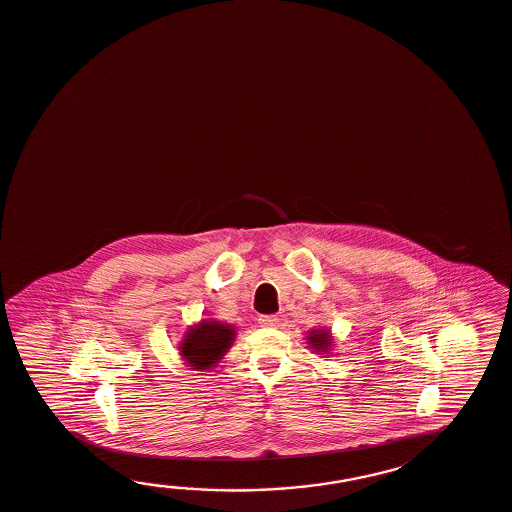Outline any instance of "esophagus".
<instances>
[{"label": "esophagus", "mask_w": 512, "mask_h": 512, "mask_svg": "<svg viewBox=\"0 0 512 512\" xmlns=\"http://www.w3.org/2000/svg\"><path fill=\"white\" fill-rule=\"evenodd\" d=\"M278 317L276 315H262L260 319H258V324L263 326V328H274V326H278Z\"/></svg>", "instance_id": "obj_1"}]
</instances>
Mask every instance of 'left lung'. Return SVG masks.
<instances>
[{"instance_id":"obj_1","label":"left lung","mask_w":512,"mask_h":512,"mask_svg":"<svg viewBox=\"0 0 512 512\" xmlns=\"http://www.w3.org/2000/svg\"><path fill=\"white\" fill-rule=\"evenodd\" d=\"M308 341L311 348H315L319 352H326L332 343V335L326 330H315V332L309 333Z\"/></svg>"}]
</instances>
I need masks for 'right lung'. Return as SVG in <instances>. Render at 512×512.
Here are the masks:
<instances>
[{"label":"right lung","mask_w":512,"mask_h":512,"mask_svg":"<svg viewBox=\"0 0 512 512\" xmlns=\"http://www.w3.org/2000/svg\"><path fill=\"white\" fill-rule=\"evenodd\" d=\"M234 330L228 324L215 321H203L191 328L184 337L180 352L186 363L193 369L208 370L215 365L234 341Z\"/></svg>","instance_id":"1"}]
</instances>
